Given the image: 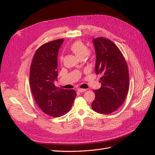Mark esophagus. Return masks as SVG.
<instances>
[{
    "label": "esophagus",
    "instance_id": "34e87169",
    "mask_svg": "<svg viewBox=\"0 0 155 155\" xmlns=\"http://www.w3.org/2000/svg\"><path fill=\"white\" fill-rule=\"evenodd\" d=\"M78 91L79 92H85L86 91V89H84V88H78Z\"/></svg>",
    "mask_w": 155,
    "mask_h": 155
}]
</instances>
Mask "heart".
Here are the masks:
<instances>
[{"instance_id": "obj_1", "label": "heart", "mask_w": 155, "mask_h": 155, "mask_svg": "<svg viewBox=\"0 0 155 155\" xmlns=\"http://www.w3.org/2000/svg\"><path fill=\"white\" fill-rule=\"evenodd\" d=\"M70 49L77 57L80 59L88 57L90 55L89 49L88 46L81 41H75L70 46ZM61 60H62V57H61Z\"/></svg>"}]
</instances>
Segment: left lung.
I'll use <instances>...</instances> for the list:
<instances>
[{
  "label": "left lung",
  "mask_w": 155,
  "mask_h": 155,
  "mask_svg": "<svg viewBox=\"0 0 155 155\" xmlns=\"http://www.w3.org/2000/svg\"><path fill=\"white\" fill-rule=\"evenodd\" d=\"M96 54L95 71L101 75V87L94 91L92 109L109 114L122 105L129 88V76L126 61L113 42L104 37L93 39Z\"/></svg>",
  "instance_id": "obj_1"
}]
</instances>
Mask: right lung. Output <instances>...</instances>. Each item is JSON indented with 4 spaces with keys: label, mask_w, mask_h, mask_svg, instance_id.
Listing matches in <instances>:
<instances>
[{
    "label": "right lung",
    "mask_w": 155,
    "mask_h": 155,
    "mask_svg": "<svg viewBox=\"0 0 155 155\" xmlns=\"http://www.w3.org/2000/svg\"><path fill=\"white\" fill-rule=\"evenodd\" d=\"M63 39L41 45L33 57L30 86L37 105L45 114L61 116L70 110L76 97L74 90L59 88L54 81L58 77V54Z\"/></svg>",
    "instance_id": "add662e5"
}]
</instances>
